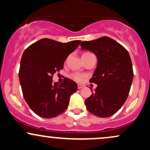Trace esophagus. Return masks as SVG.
Returning <instances> with one entry per match:
<instances>
[{
    "label": "esophagus",
    "instance_id": "1",
    "mask_svg": "<svg viewBox=\"0 0 150 150\" xmlns=\"http://www.w3.org/2000/svg\"><path fill=\"white\" fill-rule=\"evenodd\" d=\"M82 87H84V85H80H80H77V88H78L79 89H82Z\"/></svg>",
    "mask_w": 150,
    "mask_h": 150
}]
</instances>
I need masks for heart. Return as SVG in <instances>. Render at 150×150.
I'll use <instances>...</instances> for the list:
<instances>
[{
    "label": "heart",
    "mask_w": 150,
    "mask_h": 150,
    "mask_svg": "<svg viewBox=\"0 0 150 150\" xmlns=\"http://www.w3.org/2000/svg\"><path fill=\"white\" fill-rule=\"evenodd\" d=\"M84 77H85V75H82V74H80V73H75L72 75L73 79H74L75 81H77V82H82V80H83Z\"/></svg>",
    "instance_id": "1"
}]
</instances>
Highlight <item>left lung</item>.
<instances>
[{
  "label": "left lung",
  "mask_w": 150,
  "mask_h": 150,
  "mask_svg": "<svg viewBox=\"0 0 150 150\" xmlns=\"http://www.w3.org/2000/svg\"><path fill=\"white\" fill-rule=\"evenodd\" d=\"M81 49L89 50L97 58V68L90 82L97 85L85 101L88 111L101 118L113 116L128 97L133 70L130 55L119 43L108 37L84 41Z\"/></svg>",
  "instance_id": "left-lung-1"
}]
</instances>
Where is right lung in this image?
Masks as SVG:
<instances>
[{"instance_id": "right-lung-1", "label": "right lung", "mask_w": 150, "mask_h": 150, "mask_svg": "<svg viewBox=\"0 0 150 150\" xmlns=\"http://www.w3.org/2000/svg\"><path fill=\"white\" fill-rule=\"evenodd\" d=\"M81 41L61 43L42 39L24 51L19 80L26 102L36 114L51 118L65 112L70 96L77 90L76 82L65 78L61 85L52 82V75L63 69V63Z\"/></svg>"}]
</instances>
